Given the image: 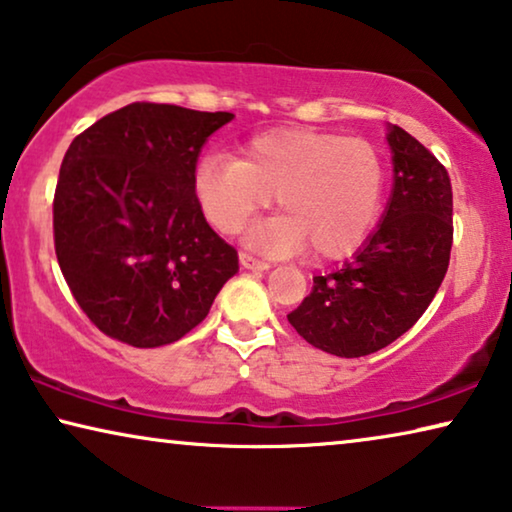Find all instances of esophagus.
Returning <instances> with one entry per match:
<instances>
[{"label": "esophagus", "instance_id": "34e87169", "mask_svg": "<svg viewBox=\"0 0 512 512\" xmlns=\"http://www.w3.org/2000/svg\"><path fill=\"white\" fill-rule=\"evenodd\" d=\"M240 265L247 267V270H267L270 263L263 261V258H256L254 254H247V251H240Z\"/></svg>", "mask_w": 512, "mask_h": 512}]
</instances>
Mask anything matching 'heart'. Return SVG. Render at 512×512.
<instances>
[{
	"instance_id": "heart-1",
	"label": "heart",
	"mask_w": 512,
	"mask_h": 512,
	"mask_svg": "<svg viewBox=\"0 0 512 512\" xmlns=\"http://www.w3.org/2000/svg\"><path fill=\"white\" fill-rule=\"evenodd\" d=\"M384 194V162L371 141L313 128H272L251 137L240 157L203 155L194 199L212 229L233 235L270 208L247 245L272 254L309 247L316 261L348 256L371 231Z\"/></svg>"
}]
</instances>
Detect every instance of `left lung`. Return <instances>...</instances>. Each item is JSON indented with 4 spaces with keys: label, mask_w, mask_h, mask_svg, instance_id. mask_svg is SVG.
<instances>
[{
    "label": "left lung",
    "mask_w": 512,
    "mask_h": 512,
    "mask_svg": "<svg viewBox=\"0 0 512 512\" xmlns=\"http://www.w3.org/2000/svg\"><path fill=\"white\" fill-rule=\"evenodd\" d=\"M393 190L382 222L352 261L313 277L288 322L329 355H371L403 336L442 286L453 245V192L444 164L389 125Z\"/></svg>",
    "instance_id": "obj_1"
}]
</instances>
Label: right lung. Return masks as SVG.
Segmentation results:
<instances>
[{
	"label": "right lung",
	"mask_w": 512,
	"mask_h": 512,
	"mask_svg": "<svg viewBox=\"0 0 512 512\" xmlns=\"http://www.w3.org/2000/svg\"><path fill=\"white\" fill-rule=\"evenodd\" d=\"M229 112L132 102L73 139L54 192V251L102 334L160 348L208 316L238 251L210 229L194 169Z\"/></svg>",
	"instance_id": "right-lung-1"
}]
</instances>
